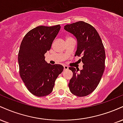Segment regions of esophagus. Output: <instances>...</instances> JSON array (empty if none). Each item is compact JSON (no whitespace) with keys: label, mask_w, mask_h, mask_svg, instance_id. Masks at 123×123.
<instances>
[{"label":"esophagus","mask_w":123,"mask_h":123,"mask_svg":"<svg viewBox=\"0 0 123 123\" xmlns=\"http://www.w3.org/2000/svg\"><path fill=\"white\" fill-rule=\"evenodd\" d=\"M63 68H64V70H68L69 69L68 66L66 65H64L63 66Z\"/></svg>","instance_id":"esophagus-1"}]
</instances>
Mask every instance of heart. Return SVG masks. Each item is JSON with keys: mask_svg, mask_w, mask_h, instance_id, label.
Here are the masks:
<instances>
[{"mask_svg": "<svg viewBox=\"0 0 123 123\" xmlns=\"http://www.w3.org/2000/svg\"><path fill=\"white\" fill-rule=\"evenodd\" d=\"M68 38H69V37H68ZM68 38H67V39H68Z\"/></svg>", "mask_w": 123, "mask_h": 123, "instance_id": "b5f03b06", "label": "heart"}]
</instances>
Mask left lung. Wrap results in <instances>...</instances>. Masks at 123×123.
Instances as JSON below:
<instances>
[{
	"label": "left lung",
	"mask_w": 123,
	"mask_h": 123,
	"mask_svg": "<svg viewBox=\"0 0 123 123\" xmlns=\"http://www.w3.org/2000/svg\"><path fill=\"white\" fill-rule=\"evenodd\" d=\"M64 29L75 36L77 47L74 56H79L83 69L69 67L73 72L69 87L77 97H85L97 88L105 70V51L102 40L92 25L84 21L66 25Z\"/></svg>",
	"instance_id": "left-lung-1"
}]
</instances>
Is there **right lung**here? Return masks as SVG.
Wrapping results in <instances>:
<instances>
[{
	"label": "right lung",
	"instance_id": "add662e5",
	"mask_svg": "<svg viewBox=\"0 0 123 123\" xmlns=\"http://www.w3.org/2000/svg\"><path fill=\"white\" fill-rule=\"evenodd\" d=\"M60 25L39 26L23 38L18 53L19 74L28 90L37 97L48 95L53 91L55 81L62 72L61 65H51L44 54L60 30Z\"/></svg>",
	"mask_w": 123,
	"mask_h": 123
}]
</instances>
